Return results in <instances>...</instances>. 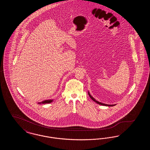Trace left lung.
I'll use <instances>...</instances> for the list:
<instances>
[{
	"instance_id": "obj_1",
	"label": "left lung",
	"mask_w": 150,
	"mask_h": 150,
	"mask_svg": "<svg viewBox=\"0 0 150 150\" xmlns=\"http://www.w3.org/2000/svg\"><path fill=\"white\" fill-rule=\"evenodd\" d=\"M88 94H89V97H91V98L92 99V100H93V101H94L95 102H96V103H98L99 105H103V106H115L114 105H106V104H104V103H100V102H99L98 101H97V100H95L94 98H93V97H92V96L89 94V93L88 92Z\"/></svg>"
}]
</instances>
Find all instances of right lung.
Wrapping results in <instances>:
<instances>
[{
  "label": "right lung",
  "instance_id": "add662e5",
  "mask_svg": "<svg viewBox=\"0 0 150 150\" xmlns=\"http://www.w3.org/2000/svg\"><path fill=\"white\" fill-rule=\"evenodd\" d=\"M52 102V100H45L43 102H42V103H50Z\"/></svg>",
  "mask_w": 150,
  "mask_h": 150
}]
</instances>
